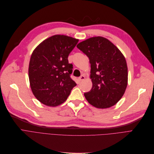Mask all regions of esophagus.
I'll use <instances>...</instances> for the list:
<instances>
[{
	"label": "esophagus",
	"mask_w": 154,
	"mask_h": 154,
	"mask_svg": "<svg viewBox=\"0 0 154 154\" xmlns=\"http://www.w3.org/2000/svg\"><path fill=\"white\" fill-rule=\"evenodd\" d=\"M85 79V76L84 75H82L81 76H80L79 78H78V79H79V82H82V81H83V80Z\"/></svg>",
	"instance_id": "obj_1"
}]
</instances>
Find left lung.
Instances as JSON below:
<instances>
[{"instance_id":"obj_1","label":"left lung","mask_w":154,"mask_h":154,"mask_svg":"<svg viewBox=\"0 0 154 154\" xmlns=\"http://www.w3.org/2000/svg\"><path fill=\"white\" fill-rule=\"evenodd\" d=\"M77 48L89 57L93 86L84 95L91 105L107 108L125 93L128 83L125 58L108 39L98 36L79 42Z\"/></svg>"}]
</instances>
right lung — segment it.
<instances>
[{
    "mask_svg": "<svg viewBox=\"0 0 154 154\" xmlns=\"http://www.w3.org/2000/svg\"><path fill=\"white\" fill-rule=\"evenodd\" d=\"M78 42L67 35H54L34 50L29 66V82L35 97L44 105L62 104L76 85L70 77L73 67L68 57Z\"/></svg>",
    "mask_w": 154,
    "mask_h": 154,
    "instance_id": "right-lung-1",
    "label": "right lung"
}]
</instances>
